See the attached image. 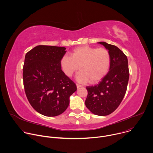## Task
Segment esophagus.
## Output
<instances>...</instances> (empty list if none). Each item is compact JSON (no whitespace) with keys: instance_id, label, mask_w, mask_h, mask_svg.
<instances>
[{"instance_id":"34e87169","label":"esophagus","mask_w":153,"mask_h":153,"mask_svg":"<svg viewBox=\"0 0 153 153\" xmlns=\"http://www.w3.org/2000/svg\"><path fill=\"white\" fill-rule=\"evenodd\" d=\"M76 86H77V88H80V87L82 86L81 85L78 84V83H76Z\"/></svg>"}]
</instances>
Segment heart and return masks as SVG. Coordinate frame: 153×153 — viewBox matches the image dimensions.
<instances>
[{
	"label": "heart",
	"mask_w": 153,
	"mask_h": 153,
	"mask_svg": "<svg viewBox=\"0 0 153 153\" xmlns=\"http://www.w3.org/2000/svg\"><path fill=\"white\" fill-rule=\"evenodd\" d=\"M111 57L109 51L103 48H94L88 45L77 47L70 53L64 55L60 60L63 73L71 77L78 70L77 80L82 83H96L108 73L111 65Z\"/></svg>",
	"instance_id": "heart-1"
}]
</instances>
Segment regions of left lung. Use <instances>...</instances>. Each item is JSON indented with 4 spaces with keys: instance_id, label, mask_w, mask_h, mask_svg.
<instances>
[{
    "instance_id": "8db88e82",
    "label": "left lung",
    "mask_w": 153,
    "mask_h": 153,
    "mask_svg": "<svg viewBox=\"0 0 153 153\" xmlns=\"http://www.w3.org/2000/svg\"><path fill=\"white\" fill-rule=\"evenodd\" d=\"M109 50L111 62L109 71L97 85L87 86L86 107L93 114L106 116L119 106L126 91L129 72L126 56L117 46L99 42Z\"/></svg>"
}]
</instances>
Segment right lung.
<instances>
[{
    "label": "right lung",
    "mask_w": 153,
    "mask_h": 153,
    "mask_svg": "<svg viewBox=\"0 0 153 153\" xmlns=\"http://www.w3.org/2000/svg\"><path fill=\"white\" fill-rule=\"evenodd\" d=\"M65 47L39 45L25 55L23 82L32 108L47 117H56L68 106L76 84L62 71L60 60Z\"/></svg>",
    "instance_id": "right-lung-1"
}]
</instances>
